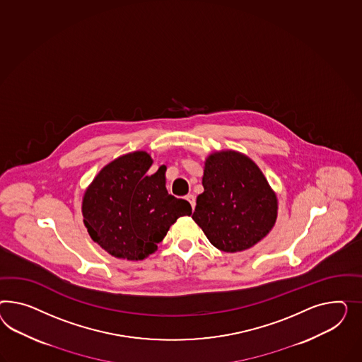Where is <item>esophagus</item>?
I'll list each match as a JSON object with an SVG mask.
<instances>
[{"instance_id":"1","label":"esophagus","mask_w":362,"mask_h":362,"mask_svg":"<svg viewBox=\"0 0 362 362\" xmlns=\"http://www.w3.org/2000/svg\"><path fill=\"white\" fill-rule=\"evenodd\" d=\"M186 199H187V200H188V202H189V204H191V206H192V208H195V204H196L195 196L191 195V194H189V195L186 196Z\"/></svg>"}]
</instances>
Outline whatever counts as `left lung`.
Instances as JSON below:
<instances>
[{
  "mask_svg": "<svg viewBox=\"0 0 362 362\" xmlns=\"http://www.w3.org/2000/svg\"><path fill=\"white\" fill-rule=\"evenodd\" d=\"M203 187L192 218L218 250L243 252L273 229L276 195L249 156L233 150L212 153L204 163Z\"/></svg>",
  "mask_w": 362,
  "mask_h": 362,
  "instance_id": "8db88e82",
  "label": "left lung"
}]
</instances>
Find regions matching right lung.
<instances>
[{"instance_id":"1","label":"right lung","mask_w":362,"mask_h":362,"mask_svg":"<svg viewBox=\"0 0 362 362\" xmlns=\"http://www.w3.org/2000/svg\"><path fill=\"white\" fill-rule=\"evenodd\" d=\"M146 151L118 156L89 185L81 212L90 238L116 258L141 261L158 249L170 226L192 214L191 204L170 195L166 167L147 175Z\"/></svg>"}]
</instances>
